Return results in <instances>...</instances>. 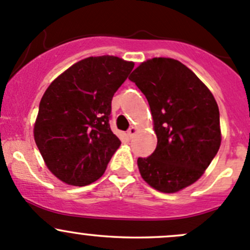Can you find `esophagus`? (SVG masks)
Masks as SVG:
<instances>
[{"mask_svg":"<svg viewBox=\"0 0 250 250\" xmlns=\"http://www.w3.org/2000/svg\"><path fill=\"white\" fill-rule=\"evenodd\" d=\"M135 133H137V128H135V127H130L129 129H128L127 134H128V137H129V138H133L135 135Z\"/></svg>","mask_w":250,"mask_h":250,"instance_id":"1","label":"esophagus"}]
</instances>
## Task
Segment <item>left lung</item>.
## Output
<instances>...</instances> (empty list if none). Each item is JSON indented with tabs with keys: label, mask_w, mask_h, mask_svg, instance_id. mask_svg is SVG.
<instances>
[{
	"label": "left lung",
	"mask_w": 250,
	"mask_h": 250,
	"mask_svg": "<svg viewBox=\"0 0 250 250\" xmlns=\"http://www.w3.org/2000/svg\"><path fill=\"white\" fill-rule=\"evenodd\" d=\"M129 80L150 105L156 150L138 158L144 180L173 193L202 176L221 143L219 107L210 90L188 67L169 58L141 62Z\"/></svg>",
	"instance_id": "1"
}]
</instances>
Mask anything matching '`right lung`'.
I'll return each mask as SVG.
<instances>
[{
  "label": "right lung",
  "instance_id": "right-lung-1",
  "mask_svg": "<svg viewBox=\"0 0 250 250\" xmlns=\"http://www.w3.org/2000/svg\"><path fill=\"white\" fill-rule=\"evenodd\" d=\"M134 62L89 57L55 78L42 97L34 137L48 169L74 186L94 183L121 141L110 128L111 100Z\"/></svg>",
  "mask_w": 250,
  "mask_h": 250
}]
</instances>
